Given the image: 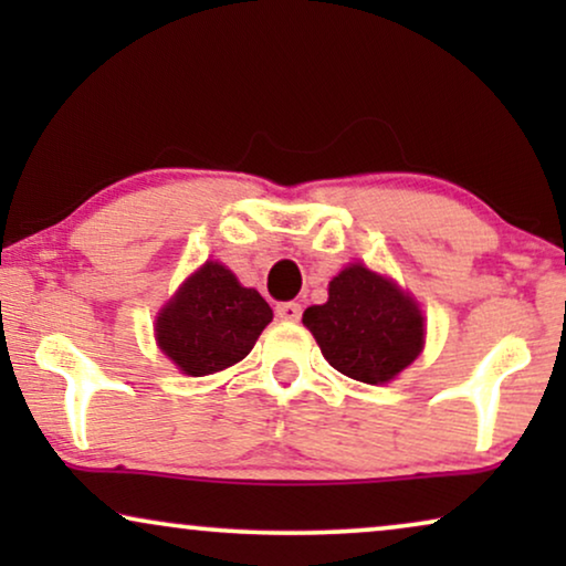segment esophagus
Here are the masks:
<instances>
[{
    "label": "esophagus",
    "mask_w": 566,
    "mask_h": 566,
    "mask_svg": "<svg viewBox=\"0 0 566 566\" xmlns=\"http://www.w3.org/2000/svg\"><path fill=\"white\" fill-rule=\"evenodd\" d=\"M275 314L285 322H298L301 319V304H296V301H283V304L275 306Z\"/></svg>",
    "instance_id": "obj_1"
}]
</instances>
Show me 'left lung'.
Here are the masks:
<instances>
[{"label": "left lung", "instance_id": "left-lung-1", "mask_svg": "<svg viewBox=\"0 0 566 566\" xmlns=\"http://www.w3.org/2000/svg\"><path fill=\"white\" fill-rule=\"evenodd\" d=\"M304 324L339 374L363 384H386L424 345L422 314L397 283L350 265L329 283V298L308 306Z\"/></svg>", "mask_w": 566, "mask_h": 566}]
</instances>
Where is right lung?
I'll list each match as a JSON object with an SVG mask.
<instances>
[{"label":"right lung","instance_id":"right-lung-1","mask_svg":"<svg viewBox=\"0 0 566 566\" xmlns=\"http://www.w3.org/2000/svg\"><path fill=\"white\" fill-rule=\"evenodd\" d=\"M270 319L273 308L258 291L239 285L219 262H206L159 314L157 339L177 368L208 376L242 360Z\"/></svg>","mask_w":566,"mask_h":566}]
</instances>
